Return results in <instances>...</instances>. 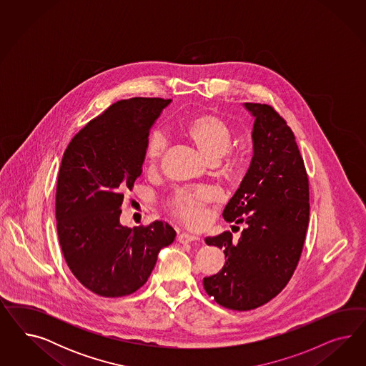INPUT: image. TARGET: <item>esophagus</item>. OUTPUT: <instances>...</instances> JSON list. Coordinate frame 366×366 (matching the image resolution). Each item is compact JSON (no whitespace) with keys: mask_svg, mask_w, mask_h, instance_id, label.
<instances>
[{"mask_svg":"<svg viewBox=\"0 0 366 366\" xmlns=\"http://www.w3.org/2000/svg\"><path fill=\"white\" fill-rule=\"evenodd\" d=\"M199 240V237L192 236V234H188V233H181V234L177 236V242L181 244L196 243Z\"/></svg>","mask_w":366,"mask_h":366,"instance_id":"1","label":"esophagus"}]
</instances>
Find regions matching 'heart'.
I'll return each mask as SVG.
<instances>
[{
    "label": "heart",
    "mask_w": 366,
    "mask_h": 366,
    "mask_svg": "<svg viewBox=\"0 0 366 366\" xmlns=\"http://www.w3.org/2000/svg\"><path fill=\"white\" fill-rule=\"evenodd\" d=\"M184 135L209 162L222 158L232 144L229 124L214 112H201L192 117L184 126ZM167 146V138L162 134L159 132L152 134L144 149L146 164L150 167H157ZM213 196V190L205 187L181 189L169 199V212L187 227L199 228L207 222V204Z\"/></svg>",
    "instance_id": "obj_1"
}]
</instances>
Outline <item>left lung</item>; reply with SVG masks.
<instances>
[{
    "label": "left lung",
    "instance_id": "left-lung-1",
    "mask_svg": "<svg viewBox=\"0 0 366 366\" xmlns=\"http://www.w3.org/2000/svg\"><path fill=\"white\" fill-rule=\"evenodd\" d=\"M244 106L255 118L254 155L222 212L225 222L243 224L244 229L239 239L229 231L205 239L224 249L227 262L202 280L216 303L237 311L263 306L287 286L310 214L309 177L292 130L269 104Z\"/></svg>",
    "mask_w": 366,
    "mask_h": 366
}]
</instances>
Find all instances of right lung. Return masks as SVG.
I'll list each match as a JSON object with an SVG mask.
<instances>
[{"mask_svg": "<svg viewBox=\"0 0 366 366\" xmlns=\"http://www.w3.org/2000/svg\"><path fill=\"white\" fill-rule=\"evenodd\" d=\"M172 99L115 102L89 121L61 159L56 188L57 234L71 272L89 291L126 297L150 277L161 248L176 232L164 222H119L123 192L142 174L150 129Z\"/></svg>", "mask_w": 366, "mask_h": 366, "instance_id": "obj_1", "label": "right lung"}]
</instances>
